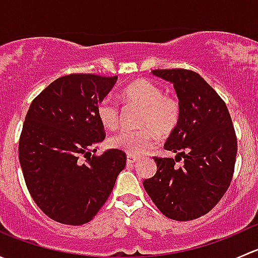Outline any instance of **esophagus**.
Listing matches in <instances>:
<instances>
[{
    "label": "esophagus",
    "mask_w": 258,
    "mask_h": 258,
    "mask_svg": "<svg viewBox=\"0 0 258 258\" xmlns=\"http://www.w3.org/2000/svg\"><path fill=\"white\" fill-rule=\"evenodd\" d=\"M136 161H137V157H135V156H131V155L127 156V163H128V165H132V163H135Z\"/></svg>",
    "instance_id": "obj_1"
}]
</instances>
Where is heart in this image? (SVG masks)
Masks as SVG:
<instances>
[{"label": "heart", "instance_id": "obj_1", "mask_svg": "<svg viewBox=\"0 0 258 258\" xmlns=\"http://www.w3.org/2000/svg\"><path fill=\"white\" fill-rule=\"evenodd\" d=\"M123 98L128 103L142 108L136 131H121L110 139V145L131 156H142L150 152L156 144L153 131L160 136H167L177 127L181 107L176 98L163 95L162 88L147 80L130 83L123 91ZM97 117L103 127L117 128L119 108L111 96L103 97L97 105Z\"/></svg>", "mask_w": 258, "mask_h": 258}]
</instances>
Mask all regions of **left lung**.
Masks as SVG:
<instances>
[{
    "mask_svg": "<svg viewBox=\"0 0 258 258\" xmlns=\"http://www.w3.org/2000/svg\"><path fill=\"white\" fill-rule=\"evenodd\" d=\"M152 75L172 83L181 116L165 144L177 155L153 157L157 171L144 187L166 217L191 221L210 212L230 186L237 153L232 119L222 98L196 72L153 70Z\"/></svg>",
    "mask_w": 258,
    "mask_h": 258,
    "instance_id": "8db88e82",
    "label": "left lung"
}]
</instances>
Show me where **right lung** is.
I'll list each match as a JSON object with an SVG mask.
<instances>
[{
	"mask_svg": "<svg viewBox=\"0 0 258 258\" xmlns=\"http://www.w3.org/2000/svg\"><path fill=\"white\" fill-rule=\"evenodd\" d=\"M117 76L74 74L48 85L31 103L18 157L33 201L52 220L87 223L112 192L126 153L110 148L93 156L105 140L97 105Z\"/></svg>",
	"mask_w": 258,
	"mask_h": 258,
	"instance_id": "add662e5",
	"label": "right lung"
}]
</instances>
